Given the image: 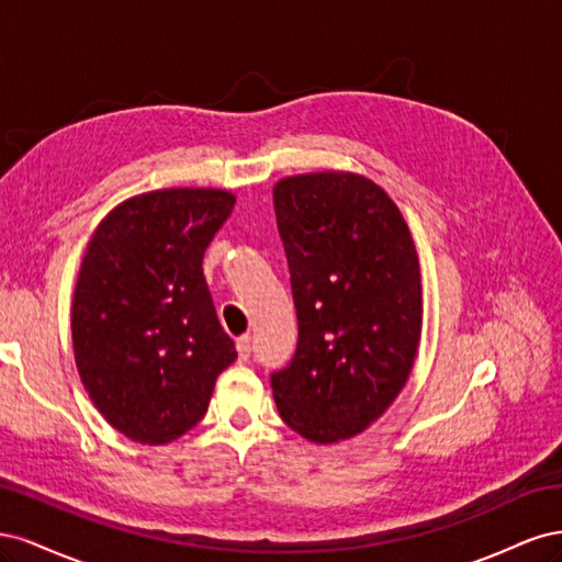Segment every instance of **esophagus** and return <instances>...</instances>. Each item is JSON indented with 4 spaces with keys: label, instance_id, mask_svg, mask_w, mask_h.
I'll list each match as a JSON object with an SVG mask.
<instances>
[{
    "label": "esophagus",
    "instance_id": "1",
    "mask_svg": "<svg viewBox=\"0 0 562 562\" xmlns=\"http://www.w3.org/2000/svg\"><path fill=\"white\" fill-rule=\"evenodd\" d=\"M236 351H239V356H241L244 361L248 359V356H250V337H248V335L236 339Z\"/></svg>",
    "mask_w": 562,
    "mask_h": 562
}]
</instances>
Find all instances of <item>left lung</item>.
<instances>
[{
	"label": "left lung",
	"instance_id": "left-lung-1",
	"mask_svg": "<svg viewBox=\"0 0 562 562\" xmlns=\"http://www.w3.org/2000/svg\"><path fill=\"white\" fill-rule=\"evenodd\" d=\"M274 209L300 339L271 391L288 427L333 446L380 419L411 378L424 312L419 258L394 199L361 173L281 178Z\"/></svg>",
	"mask_w": 562,
	"mask_h": 562
}]
</instances>
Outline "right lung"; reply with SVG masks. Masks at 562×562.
I'll return each instance as SVG.
<instances>
[{
  "mask_svg": "<svg viewBox=\"0 0 562 562\" xmlns=\"http://www.w3.org/2000/svg\"><path fill=\"white\" fill-rule=\"evenodd\" d=\"M234 203L217 187L135 194L100 220L83 252L75 363L98 413L135 443L166 446L196 427L236 359L201 267Z\"/></svg>",
  "mask_w": 562,
  "mask_h": 562,
  "instance_id": "obj_1",
  "label": "right lung"
}]
</instances>
